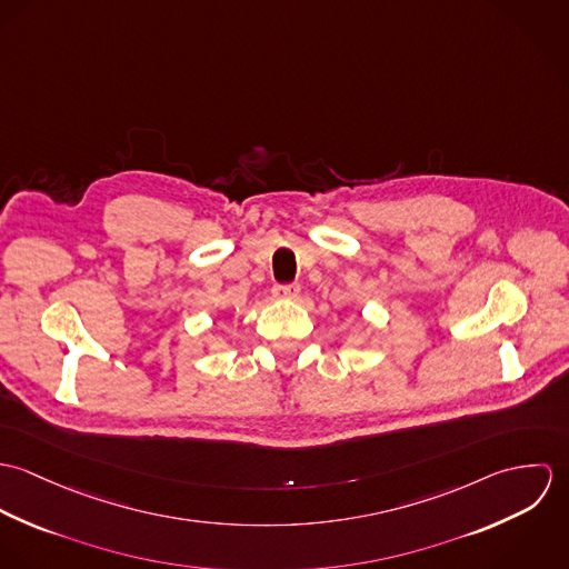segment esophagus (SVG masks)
Returning <instances> with one entry per match:
<instances>
[{"mask_svg": "<svg viewBox=\"0 0 569 569\" xmlns=\"http://www.w3.org/2000/svg\"><path fill=\"white\" fill-rule=\"evenodd\" d=\"M271 293H273V298H278V300H296L298 293H300V284H298V282L276 284V287L271 289Z\"/></svg>", "mask_w": 569, "mask_h": 569, "instance_id": "esophagus-1", "label": "esophagus"}]
</instances>
